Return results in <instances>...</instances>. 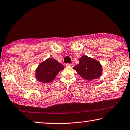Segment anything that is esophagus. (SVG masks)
I'll list each match as a JSON object with an SVG mask.
<instances>
[{"label":"esophagus","instance_id":"34e87169","mask_svg":"<svg viewBox=\"0 0 130 130\" xmlns=\"http://www.w3.org/2000/svg\"><path fill=\"white\" fill-rule=\"evenodd\" d=\"M66 66H67V67H73L74 65L73 63H67V64H66Z\"/></svg>","mask_w":130,"mask_h":130}]
</instances>
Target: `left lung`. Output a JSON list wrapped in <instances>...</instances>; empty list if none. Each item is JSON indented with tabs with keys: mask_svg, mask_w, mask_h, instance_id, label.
<instances>
[{
	"mask_svg": "<svg viewBox=\"0 0 130 130\" xmlns=\"http://www.w3.org/2000/svg\"><path fill=\"white\" fill-rule=\"evenodd\" d=\"M82 77L85 80H92L98 79L101 75L102 65L98 61L87 56L79 59V63L73 67Z\"/></svg>",
	"mask_w": 130,
	"mask_h": 130,
	"instance_id": "left-lung-1",
	"label": "left lung"
}]
</instances>
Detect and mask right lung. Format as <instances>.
<instances>
[{"label": "right lung", "mask_w": 130, "mask_h": 130, "mask_svg": "<svg viewBox=\"0 0 130 130\" xmlns=\"http://www.w3.org/2000/svg\"><path fill=\"white\" fill-rule=\"evenodd\" d=\"M64 67L53 58L43 62L36 69V77L38 81L44 83L52 82Z\"/></svg>", "instance_id": "obj_1"}]
</instances>
